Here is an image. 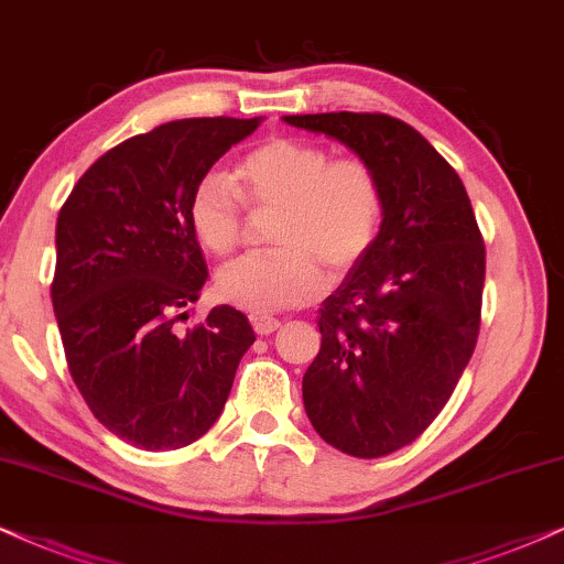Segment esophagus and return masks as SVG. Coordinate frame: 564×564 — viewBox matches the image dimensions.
<instances>
[{
	"label": "esophagus",
	"instance_id": "34e87169",
	"mask_svg": "<svg viewBox=\"0 0 564 564\" xmlns=\"http://www.w3.org/2000/svg\"><path fill=\"white\" fill-rule=\"evenodd\" d=\"M250 319H252V327L258 335H270L281 327V322H278L275 317H270V314H252Z\"/></svg>",
	"mask_w": 564,
	"mask_h": 564
}]
</instances>
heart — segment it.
<instances>
[{
  "label": "heart",
  "mask_w": 564,
  "mask_h": 564,
  "mask_svg": "<svg viewBox=\"0 0 564 564\" xmlns=\"http://www.w3.org/2000/svg\"><path fill=\"white\" fill-rule=\"evenodd\" d=\"M235 183L212 172L193 187L187 219L212 254H229L242 239V200L275 208V250L245 254L216 278L224 302L247 312H278L312 302L327 273H350L377 242L384 191L369 162L333 160L306 139L275 137L250 149L235 167Z\"/></svg>",
  "instance_id": "1"
}]
</instances>
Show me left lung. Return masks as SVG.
Wrapping results in <instances>:
<instances>
[{"instance_id": "8db88e82", "label": "left lung", "mask_w": 564, "mask_h": 564, "mask_svg": "<svg viewBox=\"0 0 564 564\" xmlns=\"http://www.w3.org/2000/svg\"><path fill=\"white\" fill-rule=\"evenodd\" d=\"M369 162L384 191L373 247L322 302L304 408L337 452L379 459L412 444L454 394L479 335L485 242L456 170L384 112L286 116Z\"/></svg>"}]
</instances>
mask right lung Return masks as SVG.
Returning <instances> with one entry per match:
<instances>
[{"label": "right lung", "instance_id": "right-lung-1", "mask_svg": "<svg viewBox=\"0 0 564 564\" xmlns=\"http://www.w3.org/2000/svg\"><path fill=\"white\" fill-rule=\"evenodd\" d=\"M262 118H185L105 152L56 221L51 299L72 379L93 415L129 444L167 452L198 441L254 343L235 306L198 327L208 268L187 219L193 187Z\"/></svg>", "mask_w": 564, "mask_h": 564}]
</instances>
